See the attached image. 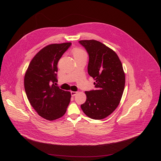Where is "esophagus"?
I'll return each mask as SVG.
<instances>
[{
	"mask_svg": "<svg viewBox=\"0 0 161 161\" xmlns=\"http://www.w3.org/2000/svg\"><path fill=\"white\" fill-rule=\"evenodd\" d=\"M70 93H71V95H72V96H75V95L77 93V92H74V91H72V92H70Z\"/></svg>",
	"mask_w": 161,
	"mask_h": 161,
	"instance_id": "34e87169",
	"label": "esophagus"
}]
</instances>
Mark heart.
Returning <instances> with one entry per match:
<instances>
[{
	"mask_svg": "<svg viewBox=\"0 0 161 161\" xmlns=\"http://www.w3.org/2000/svg\"><path fill=\"white\" fill-rule=\"evenodd\" d=\"M72 56L74 58L76 57H79V56H86L87 57V54L82 49L80 48H75L72 50Z\"/></svg>",
	"mask_w": 161,
	"mask_h": 161,
	"instance_id": "1",
	"label": "heart"
}]
</instances>
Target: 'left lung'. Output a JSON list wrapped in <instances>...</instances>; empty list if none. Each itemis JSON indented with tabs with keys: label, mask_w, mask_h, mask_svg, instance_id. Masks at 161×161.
<instances>
[{
	"label": "left lung",
	"mask_w": 161,
	"mask_h": 161,
	"mask_svg": "<svg viewBox=\"0 0 161 161\" xmlns=\"http://www.w3.org/2000/svg\"><path fill=\"white\" fill-rule=\"evenodd\" d=\"M89 61L88 73L95 80V90L85 92L86 101L80 105L84 113L94 119L112 114L118 106L125 89L123 66L114 50L97 40H80Z\"/></svg>",
	"instance_id": "1"
}]
</instances>
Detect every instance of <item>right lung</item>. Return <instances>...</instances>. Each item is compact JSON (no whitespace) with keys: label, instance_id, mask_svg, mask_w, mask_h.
Masks as SVG:
<instances>
[{"label":"right lung","instance_id":"right-lung-1","mask_svg":"<svg viewBox=\"0 0 161 161\" xmlns=\"http://www.w3.org/2000/svg\"><path fill=\"white\" fill-rule=\"evenodd\" d=\"M71 43L51 44L42 49L32 59L24 78L27 98L40 116L52 121L65 114L70 92L56 86L58 63Z\"/></svg>","mask_w":161,"mask_h":161}]
</instances>
